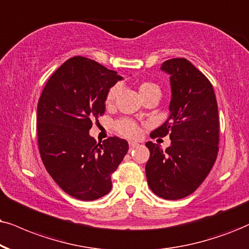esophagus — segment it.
<instances>
[{
  "label": "esophagus",
  "mask_w": 249,
  "mask_h": 249,
  "mask_svg": "<svg viewBox=\"0 0 249 249\" xmlns=\"http://www.w3.org/2000/svg\"><path fill=\"white\" fill-rule=\"evenodd\" d=\"M128 146H130V149H134L135 147L139 146V143L135 142V141H128Z\"/></svg>",
  "instance_id": "1"
}]
</instances>
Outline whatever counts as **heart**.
Masks as SVG:
<instances>
[{
  "mask_svg": "<svg viewBox=\"0 0 249 249\" xmlns=\"http://www.w3.org/2000/svg\"><path fill=\"white\" fill-rule=\"evenodd\" d=\"M156 89L160 90L159 86L154 83H150V81H143V83H141L139 85V93L141 97L146 95V94H148L149 92H152V90H156ZM117 93H118L117 85H115V86L110 88L106 96L107 105H111V103L115 101ZM114 127L119 134L124 135V137H127V138H135L138 134H139V126H138V124L128 118L119 119V121L115 123Z\"/></svg>",
  "mask_w": 249,
  "mask_h": 249,
  "instance_id": "obj_1",
  "label": "heart"
}]
</instances>
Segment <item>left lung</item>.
Segmentation results:
<instances>
[{
    "mask_svg": "<svg viewBox=\"0 0 249 249\" xmlns=\"http://www.w3.org/2000/svg\"><path fill=\"white\" fill-rule=\"evenodd\" d=\"M161 69L170 74V116L150 138L169 135L171 144L163 150L152 141L146 143L150 153L146 177L157 196L178 200L202 184L216 161L218 108L212 83L186 58L168 59Z\"/></svg>",
    "mask_w": 249,
    "mask_h": 249,
    "instance_id": "obj_1",
    "label": "left lung"
}]
</instances>
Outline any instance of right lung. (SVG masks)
<instances>
[{"mask_svg":"<svg viewBox=\"0 0 249 249\" xmlns=\"http://www.w3.org/2000/svg\"><path fill=\"white\" fill-rule=\"evenodd\" d=\"M121 79L93 59L74 56L52 74L37 102L41 159L56 184L78 200L108 194L111 174L128 150L118 137L97 143L89 135L93 122L105 114L107 93Z\"/></svg>","mask_w":249,"mask_h":249,"instance_id":"obj_1","label":"right lung"}]
</instances>
